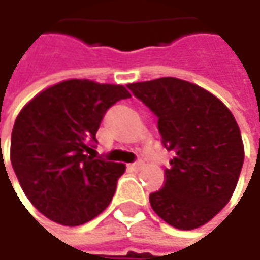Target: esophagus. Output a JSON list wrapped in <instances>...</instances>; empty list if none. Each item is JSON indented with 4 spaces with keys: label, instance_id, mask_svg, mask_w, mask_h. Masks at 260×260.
<instances>
[{
    "label": "esophagus",
    "instance_id": "esophagus-1",
    "mask_svg": "<svg viewBox=\"0 0 260 260\" xmlns=\"http://www.w3.org/2000/svg\"><path fill=\"white\" fill-rule=\"evenodd\" d=\"M140 167H142V161H136V162L130 164V169H132V170H135V172H136V170H139Z\"/></svg>",
    "mask_w": 260,
    "mask_h": 260
}]
</instances>
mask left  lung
Wrapping results in <instances>:
<instances>
[{
  "instance_id": "1",
  "label": "left lung",
  "mask_w": 260,
  "mask_h": 260,
  "mask_svg": "<svg viewBox=\"0 0 260 260\" xmlns=\"http://www.w3.org/2000/svg\"><path fill=\"white\" fill-rule=\"evenodd\" d=\"M127 87L154 112L162 146L173 154L164 186L149 195L151 207L177 230L207 223L228 204L244 161L231 111L212 93L179 78Z\"/></svg>"
}]
</instances>
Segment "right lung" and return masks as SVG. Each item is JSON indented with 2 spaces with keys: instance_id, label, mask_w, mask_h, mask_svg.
Here are the masks:
<instances>
[{
  "instance_id": "obj_1",
  "label": "right lung",
  "mask_w": 260,
  "mask_h": 260,
  "mask_svg": "<svg viewBox=\"0 0 260 260\" xmlns=\"http://www.w3.org/2000/svg\"><path fill=\"white\" fill-rule=\"evenodd\" d=\"M130 93L90 80L56 84L20 111L11 133V166L29 201L53 222L78 226L108 207L125 167L94 158L106 111Z\"/></svg>"
}]
</instances>
